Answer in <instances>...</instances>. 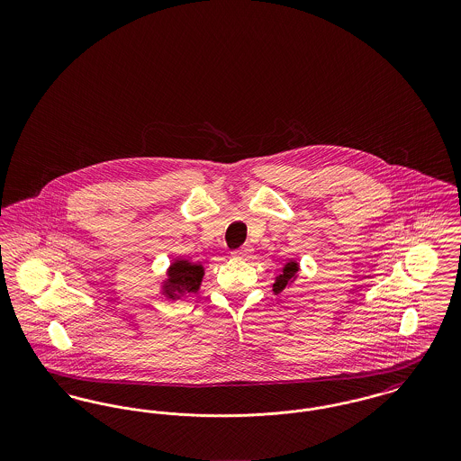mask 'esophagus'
<instances>
[{
	"label": "esophagus",
	"mask_w": 461,
	"mask_h": 461,
	"mask_svg": "<svg viewBox=\"0 0 461 461\" xmlns=\"http://www.w3.org/2000/svg\"><path fill=\"white\" fill-rule=\"evenodd\" d=\"M233 256H235L237 259H249V258L252 256V249H250L249 245H245V247H241L240 250L233 252Z\"/></svg>",
	"instance_id": "1"
}]
</instances>
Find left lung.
Wrapping results in <instances>:
<instances>
[{
    "mask_svg": "<svg viewBox=\"0 0 461 461\" xmlns=\"http://www.w3.org/2000/svg\"><path fill=\"white\" fill-rule=\"evenodd\" d=\"M299 271H301V266L297 259H290L288 263L282 266V271L275 276V284H273V292L278 295L285 290H290L292 286L295 285L297 278H299Z\"/></svg>",
    "mask_w": 461,
    "mask_h": 461,
    "instance_id": "8db88e82",
    "label": "left lung"
}]
</instances>
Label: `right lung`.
Segmentation results:
<instances>
[{
	"mask_svg": "<svg viewBox=\"0 0 461 461\" xmlns=\"http://www.w3.org/2000/svg\"><path fill=\"white\" fill-rule=\"evenodd\" d=\"M205 275L203 264L192 263L188 259H173L169 264L164 280L160 282L158 292L167 301H181L192 294H197Z\"/></svg>",
	"mask_w": 461,
	"mask_h": 461,
	"instance_id": "right-lung-1",
	"label": "right lung"
}]
</instances>
